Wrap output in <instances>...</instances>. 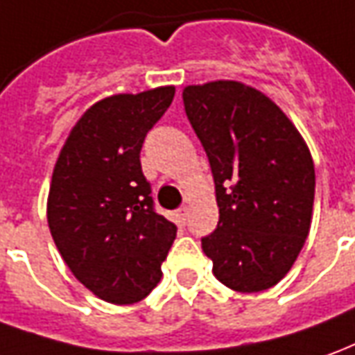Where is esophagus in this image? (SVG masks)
<instances>
[{"label": "esophagus", "mask_w": 355, "mask_h": 355, "mask_svg": "<svg viewBox=\"0 0 355 355\" xmlns=\"http://www.w3.org/2000/svg\"><path fill=\"white\" fill-rule=\"evenodd\" d=\"M187 214H189L187 207H180V209L175 210V222H178L180 226H183V224L187 222Z\"/></svg>", "instance_id": "esophagus-1"}]
</instances>
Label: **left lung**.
Returning <instances> with one entry per match:
<instances>
[{"label": "left lung", "instance_id": "left-lung-1", "mask_svg": "<svg viewBox=\"0 0 355 355\" xmlns=\"http://www.w3.org/2000/svg\"><path fill=\"white\" fill-rule=\"evenodd\" d=\"M183 106L216 187L218 226L201 239L212 272L236 292H263L292 268L311 226L315 166L294 123L236 80L185 87Z\"/></svg>", "mask_w": 355, "mask_h": 355}]
</instances>
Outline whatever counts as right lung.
<instances>
[{
  "label": "right lung",
  "mask_w": 355,
  "mask_h": 355,
  "mask_svg": "<svg viewBox=\"0 0 355 355\" xmlns=\"http://www.w3.org/2000/svg\"><path fill=\"white\" fill-rule=\"evenodd\" d=\"M173 87L116 94L71 129L51 175L48 224L65 265L107 304H137L160 282L175 224L154 210L141 168L146 133Z\"/></svg>",
  "instance_id": "right-lung-1"
}]
</instances>
